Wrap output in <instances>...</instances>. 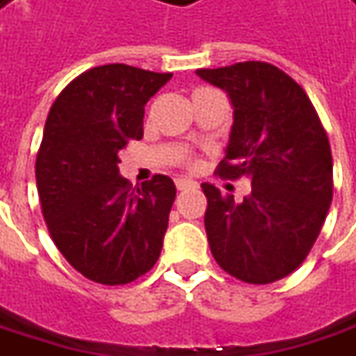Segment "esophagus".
Here are the masks:
<instances>
[{
	"instance_id": "esophagus-1",
	"label": "esophagus",
	"mask_w": 356,
	"mask_h": 356,
	"mask_svg": "<svg viewBox=\"0 0 356 356\" xmlns=\"http://www.w3.org/2000/svg\"><path fill=\"white\" fill-rule=\"evenodd\" d=\"M176 188L180 192H186V190H195L197 188V182L190 180V178H176Z\"/></svg>"
}]
</instances>
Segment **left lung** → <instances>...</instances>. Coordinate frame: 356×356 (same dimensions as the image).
Masks as SVG:
<instances>
[{
  "label": "left lung",
  "instance_id": "1",
  "mask_svg": "<svg viewBox=\"0 0 356 356\" xmlns=\"http://www.w3.org/2000/svg\"><path fill=\"white\" fill-rule=\"evenodd\" d=\"M197 76L225 90L233 104L229 145L216 174L250 182L241 204L202 184L211 254L241 282H276L304 262L327 217V133L304 88L268 62L202 68Z\"/></svg>",
  "mask_w": 356,
  "mask_h": 356
}]
</instances>
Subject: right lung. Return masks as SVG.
<instances>
[{
	"instance_id": "1",
	"label": "right lung",
	"mask_w": 356,
	"mask_h": 356,
	"mask_svg": "<svg viewBox=\"0 0 356 356\" xmlns=\"http://www.w3.org/2000/svg\"><path fill=\"white\" fill-rule=\"evenodd\" d=\"M172 74L95 66L50 107L35 176L42 217L62 257L88 280L119 286L159 261L176 186L154 174L143 188L119 176V150L143 137L145 106Z\"/></svg>"
}]
</instances>
